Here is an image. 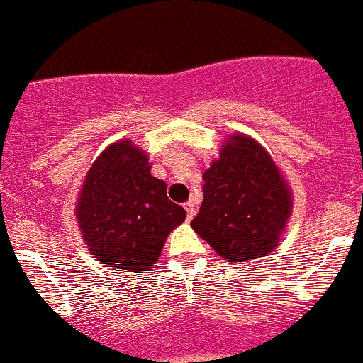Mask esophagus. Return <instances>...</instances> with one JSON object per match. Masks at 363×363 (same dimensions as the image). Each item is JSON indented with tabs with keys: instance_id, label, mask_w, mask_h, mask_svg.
<instances>
[{
	"instance_id": "obj_1",
	"label": "esophagus",
	"mask_w": 363,
	"mask_h": 363,
	"mask_svg": "<svg viewBox=\"0 0 363 363\" xmlns=\"http://www.w3.org/2000/svg\"><path fill=\"white\" fill-rule=\"evenodd\" d=\"M184 207H185V211H187V219H189V221H191V219L194 218V214H196L194 203H192V201H187V203H185Z\"/></svg>"
}]
</instances>
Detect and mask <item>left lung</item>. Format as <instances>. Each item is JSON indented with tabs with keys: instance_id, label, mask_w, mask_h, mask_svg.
I'll return each instance as SVG.
<instances>
[{
	"instance_id": "1",
	"label": "left lung",
	"mask_w": 363,
	"mask_h": 363,
	"mask_svg": "<svg viewBox=\"0 0 363 363\" xmlns=\"http://www.w3.org/2000/svg\"><path fill=\"white\" fill-rule=\"evenodd\" d=\"M203 179L192 230L235 264L274 252L294 212V194L274 156L252 136L232 133Z\"/></svg>"
}]
</instances>
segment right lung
Returning a JSON list of instances; mask_svg holds the SVG:
<instances>
[{"mask_svg":"<svg viewBox=\"0 0 363 363\" xmlns=\"http://www.w3.org/2000/svg\"><path fill=\"white\" fill-rule=\"evenodd\" d=\"M185 216L167 198L164 179L151 174L147 152L129 138L113 142L95 158L75 203L89 254L133 274H144L158 261L165 239Z\"/></svg>","mask_w":363,"mask_h":363,"instance_id":"right-lung-1","label":"right lung"}]
</instances>
